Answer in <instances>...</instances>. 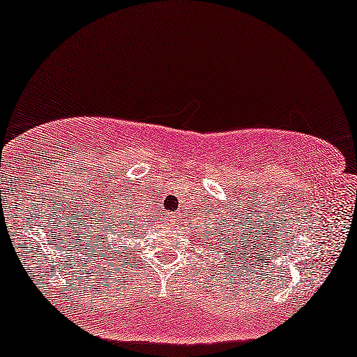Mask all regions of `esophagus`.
I'll return each instance as SVG.
<instances>
[{
  "label": "esophagus",
  "instance_id": "34e87169",
  "mask_svg": "<svg viewBox=\"0 0 357 357\" xmlns=\"http://www.w3.org/2000/svg\"><path fill=\"white\" fill-rule=\"evenodd\" d=\"M177 221H178V216H177V214H175V213L169 214V222H170V224H175Z\"/></svg>",
  "mask_w": 357,
  "mask_h": 357
}]
</instances>
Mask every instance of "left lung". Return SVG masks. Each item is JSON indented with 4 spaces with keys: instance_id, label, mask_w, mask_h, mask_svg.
I'll list each match as a JSON object with an SVG mask.
<instances>
[{
    "instance_id": "8db88e82",
    "label": "left lung",
    "mask_w": 357,
    "mask_h": 357,
    "mask_svg": "<svg viewBox=\"0 0 357 357\" xmlns=\"http://www.w3.org/2000/svg\"><path fill=\"white\" fill-rule=\"evenodd\" d=\"M219 245H221V243H219ZM227 245H229V243H227ZM232 245H234V242H232ZM222 247V245H221Z\"/></svg>"
}]
</instances>
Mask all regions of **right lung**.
<instances>
[{
    "label": "right lung",
    "instance_id": "right-lung-1",
    "mask_svg": "<svg viewBox=\"0 0 357 357\" xmlns=\"http://www.w3.org/2000/svg\"><path fill=\"white\" fill-rule=\"evenodd\" d=\"M121 219H126L125 222H121V226H123V231H125L126 227L133 226V221H131V219H128V216H126V214H121ZM135 221H136V219H135ZM121 236H123V232H121Z\"/></svg>",
    "mask_w": 357,
    "mask_h": 357
}]
</instances>
